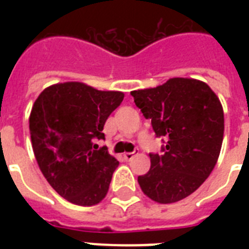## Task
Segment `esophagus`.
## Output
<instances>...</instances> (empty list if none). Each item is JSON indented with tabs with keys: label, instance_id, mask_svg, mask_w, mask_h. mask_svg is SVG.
Masks as SVG:
<instances>
[{
	"label": "esophagus",
	"instance_id": "esophagus-1",
	"mask_svg": "<svg viewBox=\"0 0 249 249\" xmlns=\"http://www.w3.org/2000/svg\"><path fill=\"white\" fill-rule=\"evenodd\" d=\"M136 152H137V150L134 152H124V155L123 156H124L125 160H132L133 158H134V154H136Z\"/></svg>",
	"mask_w": 249,
	"mask_h": 249
}]
</instances>
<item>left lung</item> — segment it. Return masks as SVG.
Listing matches in <instances>:
<instances>
[{
	"instance_id": "left-lung-1",
	"label": "left lung",
	"mask_w": 249,
	"mask_h": 249,
	"mask_svg": "<svg viewBox=\"0 0 249 249\" xmlns=\"http://www.w3.org/2000/svg\"><path fill=\"white\" fill-rule=\"evenodd\" d=\"M158 137L163 154H151V168L138 177L146 196L160 204L185 199L208 178L224 140L220 99L200 80L173 77L163 85L130 93Z\"/></svg>"
}]
</instances>
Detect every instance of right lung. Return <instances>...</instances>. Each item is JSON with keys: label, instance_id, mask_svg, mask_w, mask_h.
<instances>
[{"label": "right lung", "instance_id": "right-lung-1", "mask_svg": "<svg viewBox=\"0 0 249 249\" xmlns=\"http://www.w3.org/2000/svg\"><path fill=\"white\" fill-rule=\"evenodd\" d=\"M124 99L123 91L97 90L77 81L48 86L29 115L35 158L53 189L70 203L91 207L108 193L119 165L107 148L93 150L107 117Z\"/></svg>", "mask_w": 249, "mask_h": 249}]
</instances>
